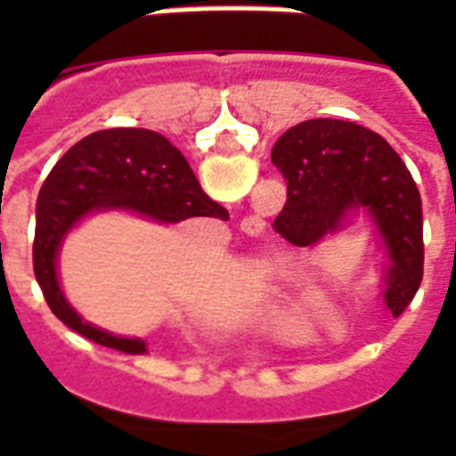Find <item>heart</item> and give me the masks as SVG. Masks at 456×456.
<instances>
[{"label":"heart","mask_w":456,"mask_h":456,"mask_svg":"<svg viewBox=\"0 0 456 456\" xmlns=\"http://www.w3.org/2000/svg\"><path fill=\"white\" fill-rule=\"evenodd\" d=\"M329 313V301L320 292H305L292 299L285 308V320L289 322H317Z\"/></svg>","instance_id":"b5f03b06"}]
</instances>
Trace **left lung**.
<instances>
[{
	"label": "left lung",
	"instance_id": "left-lung-1",
	"mask_svg": "<svg viewBox=\"0 0 456 456\" xmlns=\"http://www.w3.org/2000/svg\"><path fill=\"white\" fill-rule=\"evenodd\" d=\"M272 162L288 180L276 232L313 247L352 215H368L386 251L384 301L400 317L422 281V200L388 141L352 120L313 118L273 143Z\"/></svg>",
	"mask_w": 456,
	"mask_h": 456
}]
</instances>
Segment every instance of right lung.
I'll return each instance as SVG.
<instances>
[{"instance_id":"1","label":"right lung","mask_w":456,"mask_h":456,"mask_svg":"<svg viewBox=\"0 0 456 456\" xmlns=\"http://www.w3.org/2000/svg\"><path fill=\"white\" fill-rule=\"evenodd\" d=\"M127 209L162 224L191 216L228 221V209L200 189L183 152L167 136L141 127H114L84 136L56 162L36 203L34 273L59 320L88 340L125 354H143L146 342L118 338L88 324L68 304L56 257L63 237L84 216Z\"/></svg>"}]
</instances>
